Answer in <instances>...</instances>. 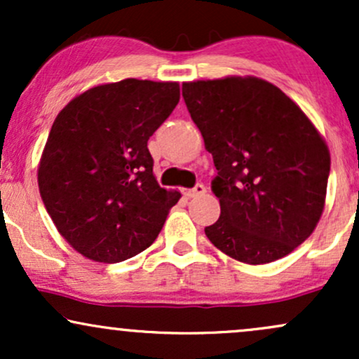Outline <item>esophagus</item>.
Returning a JSON list of instances; mask_svg holds the SVG:
<instances>
[{"mask_svg":"<svg viewBox=\"0 0 359 359\" xmlns=\"http://www.w3.org/2000/svg\"><path fill=\"white\" fill-rule=\"evenodd\" d=\"M205 192V187L203 184H197L196 187H192V189H187V191H185L184 194L187 197H197V196H203V194Z\"/></svg>","mask_w":359,"mask_h":359,"instance_id":"1","label":"esophagus"}]
</instances>
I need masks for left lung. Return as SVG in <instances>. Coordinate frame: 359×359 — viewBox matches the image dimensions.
I'll return each mask as SVG.
<instances>
[{
    "instance_id": "1",
    "label": "left lung",
    "mask_w": 359,
    "mask_h": 359,
    "mask_svg": "<svg viewBox=\"0 0 359 359\" xmlns=\"http://www.w3.org/2000/svg\"><path fill=\"white\" fill-rule=\"evenodd\" d=\"M182 96L217 170L221 216L205 236L250 265L292 253L324 211L331 155L319 131L258 77L184 82Z\"/></svg>"
}]
</instances>
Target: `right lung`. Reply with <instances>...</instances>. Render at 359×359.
Instances as JSON below:
<instances>
[{"label": "right lung", "instance_id": "1", "mask_svg": "<svg viewBox=\"0 0 359 359\" xmlns=\"http://www.w3.org/2000/svg\"><path fill=\"white\" fill-rule=\"evenodd\" d=\"M179 100L177 82L125 79L88 89L57 114L39 189L59 233L86 258L123 262L158 236L180 192L156 182L147 143Z\"/></svg>", "mask_w": 359, "mask_h": 359}]
</instances>
